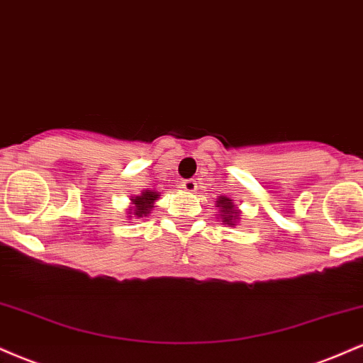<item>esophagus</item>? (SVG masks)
Masks as SVG:
<instances>
[{"label":"esophagus","instance_id":"obj_1","mask_svg":"<svg viewBox=\"0 0 363 363\" xmlns=\"http://www.w3.org/2000/svg\"><path fill=\"white\" fill-rule=\"evenodd\" d=\"M182 187H184L186 191H194L196 189V181H194V179H186V181L182 182Z\"/></svg>","mask_w":363,"mask_h":363}]
</instances>
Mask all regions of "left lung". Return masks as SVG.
<instances>
[{
	"mask_svg": "<svg viewBox=\"0 0 363 363\" xmlns=\"http://www.w3.org/2000/svg\"><path fill=\"white\" fill-rule=\"evenodd\" d=\"M218 206H220V211H222V218L223 222H227L228 225H235V220H237V210L235 206L232 205V199L225 198V196H222V198H218Z\"/></svg>",
	"mask_w": 363,
	"mask_h": 363,
	"instance_id": "1",
	"label": "left lung"
}]
</instances>
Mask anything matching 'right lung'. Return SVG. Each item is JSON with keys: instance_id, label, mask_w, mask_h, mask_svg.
<instances>
[{"instance_id": "add662e5", "label": "right lung", "mask_w": 363, "mask_h": 363, "mask_svg": "<svg viewBox=\"0 0 363 363\" xmlns=\"http://www.w3.org/2000/svg\"><path fill=\"white\" fill-rule=\"evenodd\" d=\"M158 198V193H153V191H145L141 196H136L135 199H133V210H131V215H135L136 218H143V216H147L150 211H152L153 208V201Z\"/></svg>"}]
</instances>
